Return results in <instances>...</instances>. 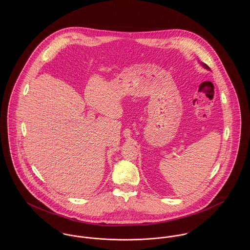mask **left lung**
<instances>
[{
  "label": "left lung",
  "mask_w": 250,
  "mask_h": 250,
  "mask_svg": "<svg viewBox=\"0 0 250 250\" xmlns=\"http://www.w3.org/2000/svg\"><path fill=\"white\" fill-rule=\"evenodd\" d=\"M201 63V65L204 67V68H206V69H208V70H210V67L208 66V65H206L205 63H203V62H200Z\"/></svg>",
  "instance_id": "obj_1"
}]
</instances>
